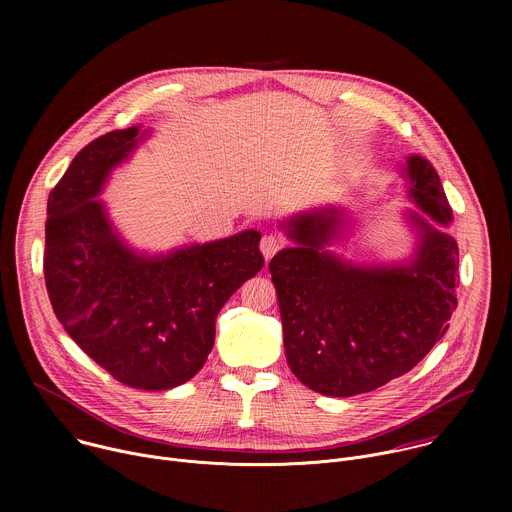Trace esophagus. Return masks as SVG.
<instances>
[{
  "mask_svg": "<svg viewBox=\"0 0 512 512\" xmlns=\"http://www.w3.org/2000/svg\"><path fill=\"white\" fill-rule=\"evenodd\" d=\"M283 245H285V239L271 233V235H265V237L261 239L259 249H261V253H263L265 259H271L279 249H283Z\"/></svg>",
  "mask_w": 512,
  "mask_h": 512,
  "instance_id": "esophagus-1",
  "label": "esophagus"
}]
</instances>
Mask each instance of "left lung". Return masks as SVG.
Wrapping results in <instances>:
<instances>
[{
	"mask_svg": "<svg viewBox=\"0 0 512 512\" xmlns=\"http://www.w3.org/2000/svg\"><path fill=\"white\" fill-rule=\"evenodd\" d=\"M405 176L415 204L437 225H450L452 208L435 168L409 156ZM340 214L324 208L291 218L283 229L298 245L269 261L289 369L328 397L369 393L409 373L446 334L458 306L454 237L409 212L419 233L415 257L358 267L324 251L344 223Z\"/></svg>",
	"mask_w": 512,
	"mask_h": 512,
	"instance_id": "8db88e82",
	"label": "left lung"
}]
</instances>
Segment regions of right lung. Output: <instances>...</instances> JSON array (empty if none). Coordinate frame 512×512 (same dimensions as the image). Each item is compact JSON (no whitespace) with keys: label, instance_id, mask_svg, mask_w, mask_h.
<instances>
[{"label":"right lung","instance_id":"1","mask_svg":"<svg viewBox=\"0 0 512 512\" xmlns=\"http://www.w3.org/2000/svg\"><path fill=\"white\" fill-rule=\"evenodd\" d=\"M143 137L117 129L72 160L48 196L44 279L58 322L99 367L127 387L166 391L202 369L218 312L263 255L257 231L154 257L129 249L95 196Z\"/></svg>","mask_w":512,"mask_h":512}]
</instances>
